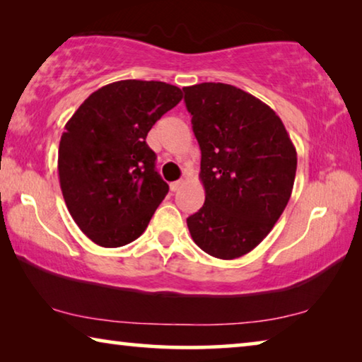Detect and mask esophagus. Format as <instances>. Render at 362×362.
Instances as JSON below:
<instances>
[{
  "label": "esophagus",
  "instance_id": "obj_1",
  "mask_svg": "<svg viewBox=\"0 0 362 362\" xmlns=\"http://www.w3.org/2000/svg\"><path fill=\"white\" fill-rule=\"evenodd\" d=\"M182 180H177V182H173V183H170V185H169V188H170V192H177V189H179L180 187H182Z\"/></svg>",
  "mask_w": 362,
  "mask_h": 362
}]
</instances>
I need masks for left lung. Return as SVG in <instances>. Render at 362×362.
<instances>
[{"label":"left lung","mask_w":362,"mask_h":362,"mask_svg":"<svg viewBox=\"0 0 362 362\" xmlns=\"http://www.w3.org/2000/svg\"><path fill=\"white\" fill-rule=\"evenodd\" d=\"M183 93L206 192L187 218L189 235L209 255L238 259L265 240L289 203L296 146L279 116L246 90L201 83Z\"/></svg>","instance_id":"1"}]
</instances>
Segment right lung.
<instances>
[{"label":"right lung","mask_w":362,"mask_h":362,"mask_svg":"<svg viewBox=\"0 0 362 362\" xmlns=\"http://www.w3.org/2000/svg\"><path fill=\"white\" fill-rule=\"evenodd\" d=\"M177 86L124 79L90 94L65 124L59 180L65 204L86 236L119 247L142 235L169 185L145 139L182 100Z\"/></svg>","instance_id":"right-lung-1"}]
</instances>
